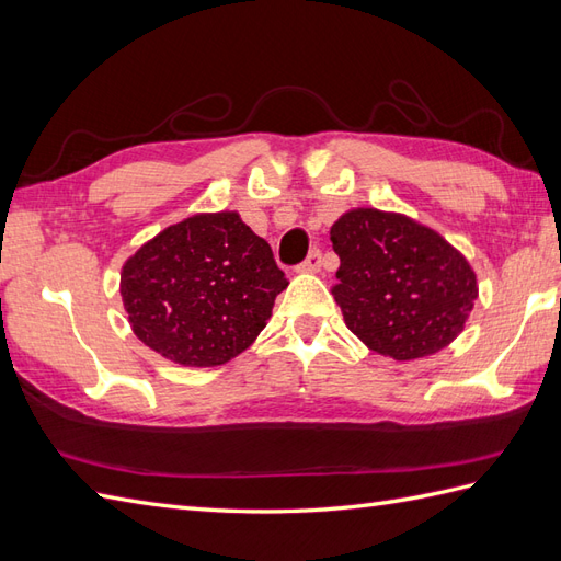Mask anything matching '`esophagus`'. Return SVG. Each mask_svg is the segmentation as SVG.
<instances>
[{
    "label": "esophagus",
    "mask_w": 561,
    "mask_h": 561,
    "mask_svg": "<svg viewBox=\"0 0 561 561\" xmlns=\"http://www.w3.org/2000/svg\"><path fill=\"white\" fill-rule=\"evenodd\" d=\"M320 265H322V253H320L318 249H314V251L308 253L306 261L300 263L296 270H298V272H318Z\"/></svg>",
    "instance_id": "obj_1"
}]
</instances>
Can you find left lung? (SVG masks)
<instances>
[{
  "mask_svg": "<svg viewBox=\"0 0 561 561\" xmlns=\"http://www.w3.org/2000/svg\"><path fill=\"white\" fill-rule=\"evenodd\" d=\"M332 294L351 332L393 360H414L462 332L477 298L465 255L405 215L357 208L334 222Z\"/></svg>",
  "mask_w": 561,
  "mask_h": 561,
  "instance_id": "obj_1",
  "label": "left lung"
}]
</instances>
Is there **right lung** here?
Segmentation results:
<instances>
[{"instance_id": "right-lung-1", "label": "right lung", "mask_w": 561, "mask_h": 561, "mask_svg": "<svg viewBox=\"0 0 561 561\" xmlns=\"http://www.w3.org/2000/svg\"><path fill=\"white\" fill-rule=\"evenodd\" d=\"M270 243L237 213L170 225L123 265L133 332L168 360L215 367L247 351L286 289Z\"/></svg>"}]
</instances>
